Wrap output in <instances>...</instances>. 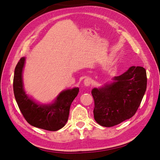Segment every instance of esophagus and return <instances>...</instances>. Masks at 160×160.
<instances>
[{"mask_svg":"<svg viewBox=\"0 0 160 160\" xmlns=\"http://www.w3.org/2000/svg\"><path fill=\"white\" fill-rule=\"evenodd\" d=\"M91 83H92V79L90 78V77H87V78L83 81L84 85L87 87L89 86L91 84Z\"/></svg>","mask_w":160,"mask_h":160,"instance_id":"obj_1","label":"esophagus"}]
</instances>
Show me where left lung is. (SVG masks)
<instances>
[{"label":"left lung","instance_id":"left-lung-1","mask_svg":"<svg viewBox=\"0 0 160 160\" xmlns=\"http://www.w3.org/2000/svg\"><path fill=\"white\" fill-rule=\"evenodd\" d=\"M113 81L91 91L94 119L103 127H113L130 119L136 112L147 88L146 71L132 66Z\"/></svg>","mask_w":160,"mask_h":160}]
</instances>
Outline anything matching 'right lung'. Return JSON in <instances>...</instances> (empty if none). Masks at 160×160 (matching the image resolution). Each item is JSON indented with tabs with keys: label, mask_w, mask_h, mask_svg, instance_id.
<instances>
[{
	"label": "right lung",
	"mask_w": 160,
	"mask_h": 160,
	"mask_svg": "<svg viewBox=\"0 0 160 160\" xmlns=\"http://www.w3.org/2000/svg\"><path fill=\"white\" fill-rule=\"evenodd\" d=\"M25 63V57H22L14 69L13 79L14 98L24 118L30 125L40 129L54 132L63 128L69 118L71 105L79 89L63 90L51 103H38L24 89L22 71Z\"/></svg>",
	"instance_id": "add662e5"
}]
</instances>
